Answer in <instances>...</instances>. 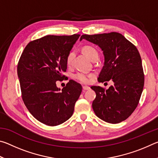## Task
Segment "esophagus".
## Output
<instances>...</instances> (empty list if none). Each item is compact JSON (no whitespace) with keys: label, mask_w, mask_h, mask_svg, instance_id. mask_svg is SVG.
<instances>
[{"label":"esophagus","mask_w":158,"mask_h":158,"mask_svg":"<svg viewBox=\"0 0 158 158\" xmlns=\"http://www.w3.org/2000/svg\"><path fill=\"white\" fill-rule=\"evenodd\" d=\"M89 89H90V87L89 86H85V85H84V86H83V90H88Z\"/></svg>","instance_id":"esophagus-1"}]
</instances>
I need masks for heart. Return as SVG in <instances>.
Listing matches in <instances>:
<instances>
[{
  "label": "heart",
  "mask_w": 158,
  "mask_h": 158,
  "mask_svg": "<svg viewBox=\"0 0 158 158\" xmlns=\"http://www.w3.org/2000/svg\"><path fill=\"white\" fill-rule=\"evenodd\" d=\"M83 52H84L85 53V55L91 60L95 57L98 56L97 50H96L95 48L90 46H85L83 48ZM74 56H75V53L74 52H71L68 55V57H67L66 60L68 65H71L72 64H73ZM90 77H91V75H88V74L83 73H79L74 75V77H75L76 79H77L79 81H81V83H84V84H88V83H89Z\"/></svg>",
  "instance_id": "heart-1"
}]
</instances>
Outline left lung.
Instances as JSON below:
<instances>
[{
    "label": "left lung",
    "mask_w": 158,
    "mask_h": 158,
    "mask_svg": "<svg viewBox=\"0 0 158 158\" xmlns=\"http://www.w3.org/2000/svg\"><path fill=\"white\" fill-rule=\"evenodd\" d=\"M83 39L98 45L102 51L105 62L99 82L112 80L108 89L92 86L96 98L92 106L102 121L118 123L127 119L137 107L143 91L144 75L139 53L135 45L116 32L83 35Z\"/></svg>",
    "instance_id": "1"
}]
</instances>
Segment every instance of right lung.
I'll return each instance as SVG.
<instances>
[{"mask_svg":"<svg viewBox=\"0 0 158 158\" xmlns=\"http://www.w3.org/2000/svg\"><path fill=\"white\" fill-rule=\"evenodd\" d=\"M80 35H47L27 44L21 56L17 74L23 102L40 122L56 126L73 116L82 91L81 84L69 80L61 90L67 57Z\"/></svg>","mask_w":158,"mask_h":158,"instance_id":"1","label":"right lung"}]
</instances>
